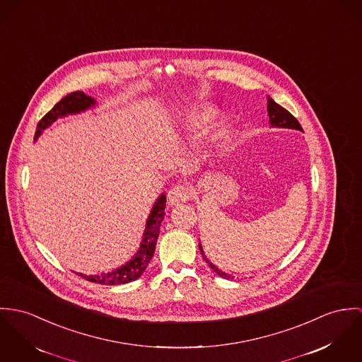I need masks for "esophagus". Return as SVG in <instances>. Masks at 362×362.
<instances>
[{"mask_svg":"<svg viewBox=\"0 0 362 362\" xmlns=\"http://www.w3.org/2000/svg\"><path fill=\"white\" fill-rule=\"evenodd\" d=\"M194 196L193 187L189 185H176L168 193V201L170 205H179L180 202H186Z\"/></svg>","mask_w":362,"mask_h":362,"instance_id":"esophagus-1","label":"esophagus"}]
</instances>
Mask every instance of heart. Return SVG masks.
<instances>
[{
    "label": "heart",
    "mask_w": 362,
    "mask_h": 362,
    "mask_svg": "<svg viewBox=\"0 0 362 362\" xmlns=\"http://www.w3.org/2000/svg\"><path fill=\"white\" fill-rule=\"evenodd\" d=\"M214 117H215V111L211 110V108H205V110H201L200 112H197L192 117L190 124L194 129H201V127L206 126L209 122L212 121Z\"/></svg>",
    "instance_id": "1"
}]
</instances>
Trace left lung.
<instances>
[{"mask_svg": "<svg viewBox=\"0 0 362 362\" xmlns=\"http://www.w3.org/2000/svg\"><path fill=\"white\" fill-rule=\"evenodd\" d=\"M268 115H269V122H271L272 126L303 130V127H301V124L298 123V121H297L286 108H283L278 103H275L271 97H268ZM199 245H200L201 255H202L204 261L211 267V269H212L216 275H219L221 278H225V279H226V278H228V279L233 278V276L225 274L223 271L218 269L215 265H212V264L206 259V257H205V254H204V251H202V248H201V244H199Z\"/></svg>", "mask_w": 362, "mask_h": 362, "instance_id": "left-lung-1", "label": "left lung"}]
</instances>
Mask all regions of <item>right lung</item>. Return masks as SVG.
Returning a JSON list of instances; mask_svg holds the SVG:
<instances>
[{
	"label": "right lung",
	"mask_w": 362,
	"mask_h": 362,
	"mask_svg": "<svg viewBox=\"0 0 362 362\" xmlns=\"http://www.w3.org/2000/svg\"><path fill=\"white\" fill-rule=\"evenodd\" d=\"M94 100L90 95H86L83 91H74L68 95H65L61 101H58L51 111H48L42 118H41L35 137L37 139L41 134V132L49 126L54 121H57L61 117H65L68 114H76L90 108L94 105ZM165 202H166V196L162 194L161 197L154 204L151 214L147 219L146 230L143 235V241L140 244L139 251L136 255L121 268L110 272V274H101V275H83V274H76L86 281L98 283V284H124L129 281H136L141 276V274L146 271L148 267V262L151 261L156 245H157V239L160 236V226L163 221L165 215Z\"/></svg>",
	"instance_id": "right-lung-1"
}]
</instances>
